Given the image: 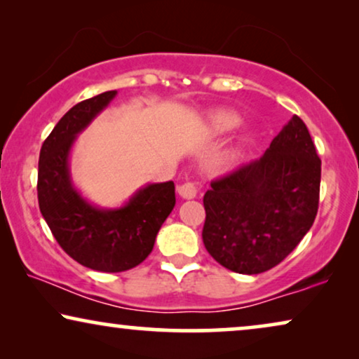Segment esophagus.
I'll return each mask as SVG.
<instances>
[{"label":"esophagus","instance_id":"1","mask_svg":"<svg viewBox=\"0 0 359 359\" xmlns=\"http://www.w3.org/2000/svg\"><path fill=\"white\" fill-rule=\"evenodd\" d=\"M178 193L183 199H193L198 194V186L193 181H186V183H183L178 188Z\"/></svg>","mask_w":359,"mask_h":359}]
</instances>
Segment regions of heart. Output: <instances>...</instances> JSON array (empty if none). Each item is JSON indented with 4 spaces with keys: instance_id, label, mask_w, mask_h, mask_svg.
<instances>
[{
    "instance_id": "b5f03b06",
    "label": "heart",
    "mask_w": 359,
    "mask_h": 359,
    "mask_svg": "<svg viewBox=\"0 0 359 359\" xmlns=\"http://www.w3.org/2000/svg\"><path fill=\"white\" fill-rule=\"evenodd\" d=\"M209 124H210V129L214 132L222 134V132H227L230 129H233V127H237L240 124V117L238 114H235L233 111L220 109L210 114Z\"/></svg>"
}]
</instances>
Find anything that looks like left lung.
Returning a JSON list of instances; mask_svg holds the SVG:
<instances>
[{
  "mask_svg": "<svg viewBox=\"0 0 359 359\" xmlns=\"http://www.w3.org/2000/svg\"><path fill=\"white\" fill-rule=\"evenodd\" d=\"M320 165L306 124L292 116L262 158L214 180L203 199L210 257L240 274L281 263L316 220Z\"/></svg>",
  "mask_w": 359,
  "mask_h": 359,
  "instance_id": "obj_1",
  "label": "left lung"
}]
</instances>
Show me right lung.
Returning a JSON list of instances; mask_svg holds the SVG:
<instances>
[{
  "label": "right lung",
  "mask_w": 359,
  "mask_h": 359,
  "mask_svg": "<svg viewBox=\"0 0 359 359\" xmlns=\"http://www.w3.org/2000/svg\"><path fill=\"white\" fill-rule=\"evenodd\" d=\"M116 95L106 91L78 102L57 122L42 144L37 175L39 208L58 245L83 266L102 273L127 271L144 262L176 204L173 181L147 184L119 209L95 208L73 186V142Z\"/></svg>",
  "instance_id": "right-lung-1"
}]
</instances>
